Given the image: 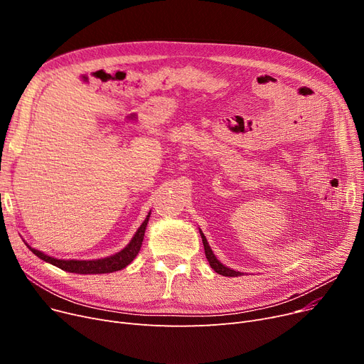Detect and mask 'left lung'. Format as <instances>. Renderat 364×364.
<instances>
[{
    "mask_svg": "<svg viewBox=\"0 0 364 364\" xmlns=\"http://www.w3.org/2000/svg\"><path fill=\"white\" fill-rule=\"evenodd\" d=\"M199 233H200V237H202V242H203L205 255H206V258H208V262H209V265H211V269H213L215 273H218V274H221V276H225V277H237V276H243V273H240V272H235V270H232V269H228V267L223 265V264L217 259V257L214 255V252H213L211 247H209L208 240H206V237L203 236L202 230H199Z\"/></svg>",
    "mask_w": 364,
    "mask_h": 364,
    "instance_id": "left-lung-1",
    "label": "left lung"
}]
</instances>
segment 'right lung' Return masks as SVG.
<instances>
[{
    "label": "right lung",
    "instance_id": "right-lung-1",
    "mask_svg": "<svg viewBox=\"0 0 364 364\" xmlns=\"http://www.w3.org/2000/svg\"><path fill=\"white\" fill-rule=\"evenodd\" d=\"M149 217H150V213L147 214L143 224L139 227V230L136 232V235H134L131 242L124 247L122 251L117 252L114 255L106 257V258H100V259H57L50 255H46L41 251L35 250V247H31L28 243H26V246L38 258H41L46 262H50L69 273H76V274L113 273V272L125 269V267L128 264H131V261L137 257L140 247H141V243H143V239H144V232H146V227L149 223Z\"/></svg>",
    "mask_w": 364,
    "mask_h": 364
}]
</instances>
